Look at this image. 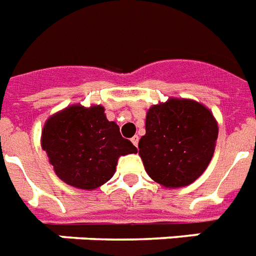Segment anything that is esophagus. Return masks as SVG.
<instances>
[{
	"mask_svg": "<svg viewBox=\"0 0 256 256\" xmlns=\"http://www.w3.org/2000/svg\"><path fill=\"white\" fill-rule=\"evenodd\" d=\"M138 141H140V138H138V136H134V137L132 138V142H133L134 146H138Z\"/></svg>",
	"mask_w": 256,
	"mask_h": 256,
	"instance_id": "1",
	"label": "esophagus"
}]
</instances>
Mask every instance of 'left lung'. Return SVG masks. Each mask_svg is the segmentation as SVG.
I'll use <instances>...</instances> for the list:
<instances>
[{
    "mask_svg": "<svg viewBox=\"0 0 256 256\" xmlns=\"http://www.w3.org/2000/svg\"><path fill=\"white\" fill-rule=\"evenodd\" d=\"M146 134L138 142L148 175L166 187H183L198 179L214 153L218 126L205 106L171 99L146 114Z\"/></svg>",
    "mask_w": 256,
    "mask_h": 256,
    "instance_id": "left-lung-1",
    "label": "left lung"
}]
</instances>
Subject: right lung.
<instances>
[{
  "mask_svg": "<svg viewBox=\"0 0 256 256\" xmlns=\"http://www.w3.org/2000/svg\"><path fill=\"white\" fill-rule=\"evenodd\" d=\"M42 148L62 180L94 190L111 179L119 156L137 148L123 138L119 126L110 122L104 108L72 106L51 116L42 132Z\"/></svg>",
  "mask_w": 256,
  "mask_h": 256,
  "instance_id": "1",
  "label": "right lung"
}]
</instances>
